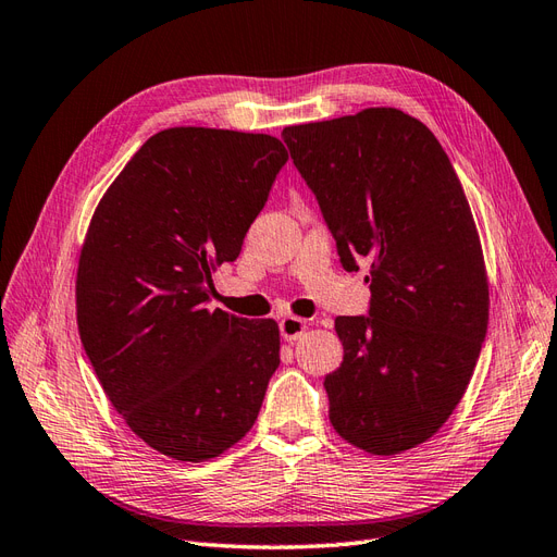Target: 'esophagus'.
<instances>
[{
    "instance_id": "34e87169",
    "label": "esophagus",
    "mask_w": 557,
    "mask_h": 557,
    "mask_svg": "<svg viewBox=\"0 0 557 557\" xmlns=\"http://www.w3.org/2000/svg\"><path fill=\"white\" fill-rule=\"evenodd\" d=\"M306 330H308V322L301 320V318L289 315V318H282V320H280V334H282L284 341L301 338Z\"/></svg>"
}]
</instances>
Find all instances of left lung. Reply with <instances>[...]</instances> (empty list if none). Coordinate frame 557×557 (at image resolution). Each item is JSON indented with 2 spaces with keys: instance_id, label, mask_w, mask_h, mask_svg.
Segmentation results:
<instances>
[{
  "instance_id": "8db88e82",
  "label": "left lung",
  "mask_w": 557,
  "mask_h": 557,
  "mask_svg": "<svg viewBox=\"0 0 557 557\" xmlns=\"http://www.w3.org/2000/svg\"><path fill=\"white\" fill-rule=\"evenodd\" d=\"M341 265L369 270V315L336 318L334 431L376 456L433 437L463 397L490 320L480 237L447 152L395 108L287 126Z\"/></svg>"
}]
</instances>
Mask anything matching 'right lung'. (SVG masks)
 <instances>
[{
    "label": "right lung",
    "instance_id": "add662e5",
    "mask_svg": "<svg viewBox=\"0 0 557 557\" xmlns=\"http://www.w3.org/2000/svg\"><path fill=\"white\" fill-rule=\"evenodd\" d=\"M287 150L275 136L174 126L150 136L98 202L77 268V326L132 431L176 461L231 449L280 367L275 320L209 308Z\"/></svg>",
    "mask_w": 557,
    "mask_h": 557
}]
</instances>
